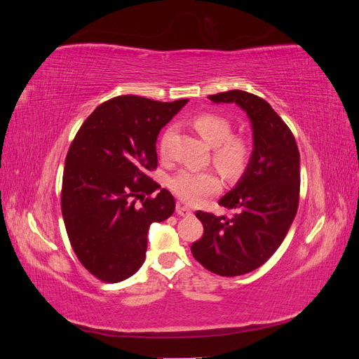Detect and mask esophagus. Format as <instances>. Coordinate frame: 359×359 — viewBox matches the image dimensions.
I'll list each match as a JSON object with an SVG mask.
<instances>
[{"instance_id":"1","label":"esophagus","mask_w":359,"mask_h":359,"mask_svg":"<svg viewBox=\"0 0 359 359\" xmlns=\"http://www.w3.org/2000/svg\"><path fill=\"white\" fill-rule=\"evenodd\" d=\"M177 212H178L181 217H190V215H193V211L189 208V206L182 205V203H178V205H177Z\"/></svg>"}]
</instances>
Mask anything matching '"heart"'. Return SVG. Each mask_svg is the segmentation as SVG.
<instances>
[{"label": "heart", "instance_id": "b5f03b06", "mask_svg": "<svg viewBox=\"0 0 359 359\" xmlns=\"http://www.w3.org/2000/svg\"><path fill=\"white\" fill-rule=\"evenodd\" d=\"M193 127L212 147L214 165L226 177H238L245 169L252 149L241 136L232 135V124L227 118L212 112H202L191 119ZM172 127H166L158 139V153L169 156ZM172 191L187 203H199L220 189V181L212 170L181 169L169 181Z\"/></svg>", "mask_w": 359, "mask_h": 359}]
</instances>
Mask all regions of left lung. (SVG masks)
Here are the masks:
<instances>
[{"instance_id": "left-lung-1", "label": "left lung", "mask_w": 359, "mask_h": 359, "mask_svg": "<svg viewBox=\"0 0 359 359\" xmlns=\"http://www.w3.org/2000/svg\"><path fill=\"white\" fill-rule=\"evenodd\" d=\"M236 103L253 127L255 149L247 170L219 201L231 217L198 211L203 235L191 244L198 262L214 274L235 277L264 265L283 243L299 203V151L287 124L262 97L241 90L208 95Z\"/></svg>"}]
</instances>
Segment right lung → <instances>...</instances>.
Returning <instances> with one entry per match:
<instances>
[{
  "label": "right lung",
  "mask_w": 359,
  "mask_h": 359,
  "mask_svg": "<svg viewBox=\"0 0 359 359\" xmlns=\"http://www.w3.org/2000/svg\"><path fill=\"white\" fill-rule=\"evenodd\" d=\"M187 102L114 97L85 119L69 148L64 224L79 262L104 283L123 281L142 266L149 224L175 211L166 189L151 196L160 186L148 173L157 169L158 132Z\"/></svg>",
  "instance_id": "1"
}]
</instances>
